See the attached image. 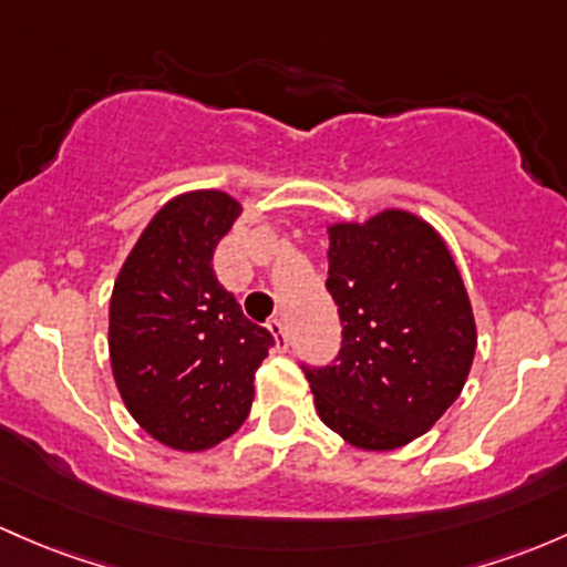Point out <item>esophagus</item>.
I'll return each mask as SVG.
<instances>
[{"label": "esophagus", "mask_w": 567, "mask_h": 567, "mask_svg": "<svg viewBox=\"0 0 567 567\" xmlns=\"http://www.w3.org/2000/svg\"><path fill=\"white\" fill-rule=\"evenodd\" d=\"M266 329L271 331L274 339H277V348H279V350H288V333H285V323H282V320H279V318L268 320Z\"/></svg>", "instance_id": "esophagus-1"}]
</instances>
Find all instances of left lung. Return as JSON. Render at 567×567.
Listing matches in <instances>:
<instances>
[{"label": "left lung", "mask_w": 567, "mask_h": 567, "mask_svg": "<svg viewBox=\"0 0 567 567\" xmlns=\"http://www.w3.org/2000/svg\"><path fill=\"white\" fill-rule=\"evenodd\" d=\"M329 234V293L342 353L307 369L320 421L361 451L413 443L443 419L475 359L473 303L445 238L408 208H383Z\"/></svg>", "instance_id": "obj_1"}]
</instances>
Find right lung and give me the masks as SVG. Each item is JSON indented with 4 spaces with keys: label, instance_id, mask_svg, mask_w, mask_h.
I'll use <instances>...</instances> for the list:
<instances>
[{
    "label": "right lung",
    "instance_id": "add662e5",
    "mask_svg": "<svg viewBox=\"0 0 567 567\" xmlns=\"http://www.w3.org/2000/svg\"><path fill=\"white\" fill-rule=\"evenodd\" d=\"M241 204L189 189L159 208L124 258L109 309V353L124 408L165 449L198 454L247 419L274 337L214 277V247Z\"/></svg>",
    "mask_w": 567,
    "mask_h": 567
}]
</instances>
